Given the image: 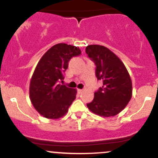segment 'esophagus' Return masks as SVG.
<instances>
[{
    "label": "esophagus",
    "instance_id": "esophagus-1",
    "mask_svg": "<svg viewBox=\"0 0 158 158\" xmlns=\"http://www.w3.org/2000/svg\"><path fill=\"white\" fill-rule=\"evenodd\" d=\"M77 91H78V92H79V94H81L82 92V89H77Z\"/></svg>",
    "mask_w": 158,
    "mask_h": 158
}]
</instances>
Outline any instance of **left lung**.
<instances>
[{
    "instance_id": "1",
    "label": "left lung",
    "mask_w": 158,
    "mask_h": 158,
    "mask_svg": "<svg viewBox=\"0 0 158 158\" xmlns=\"http://www.w3.org/2000/svg\"><path fill=\"white\" fill-rule=\"evenodd\" d=\"M85 52L96 66L97 79L103 82L87 107L99 116L116 115L131 98L132 83L128 70L120 59L107 47L89 45L85 48Z\"/></svg>"
}]
</instances>
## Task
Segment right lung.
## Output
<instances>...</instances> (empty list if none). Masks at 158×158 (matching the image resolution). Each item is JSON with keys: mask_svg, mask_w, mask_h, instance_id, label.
Instances as JSON below:
<instances>
[{"mask_svg": "<svg viewBox=\"0 0 158 158\" xmlns=\"http://www.w3.org/2000/svg\"><path fill=\"white\" fill-rule=\"evenodd\" d=\"M79 47L58 44L47 51L36 65L30 84V98L35 109L44 117H63L76 97V89L60 84L69 61L80 55Z\"/></svg>", "mask_w": 158, "mask_h": 158, "instance_id": "obj_1", "label": "right lung"}]
</instances>
